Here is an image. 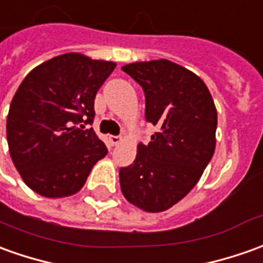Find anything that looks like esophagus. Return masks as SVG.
Instances as JSON below:
<instances>
[{"label": "esophagus", "instance_id": "obj_1", "mask_svg": "<svg viewBox=\"0 0 263 263\" xmlns=\"http://www.w3.org/2000/svg\"><path fill=\"white\" fill-rule=\"evenodd\" d=\"M108 140H110V143H111L113 146H116V144H119V143L121 142V137L120 136H110Z\"/></svg>", "mask_w": 263, "mask_h": 263}]
</instances>
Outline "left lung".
Here are the masks:
<instances>
[{"instance_id": "obj_1", "label": "left lung", "mask_w": 263, "mask_h": 263, "mask_svg": "<svg viewBox=\"0 0 263 263\" xmlns=\"http://www.w3.org/2000/svg\"><path fill=\"white\" fill-rule=\"evenodd\" d=\"M146 97V121L159 127L140 143L133 164L119 172L120 187L144 212L167 211L199 182L216 146L218 113L203 80L169 60L121 67Z\"/></svg>"}]
</instances>
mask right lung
I'll use <instances>...</instances> for the list:
<instances>
[{"label": "right lung", "mask_w": 263, "mask_h": 263, "mask_svg": "<svg viewBox=\"0 0 263 263\" xmlns=\"http://www.w3.org/2000/svg\"><path fill=\"white\" fill-rule=\"evenodd\" d=\"M116 63L67 52L27 74L11 101L7 140L25 184L45 197L77 193L107 147L84 128L94 99Z\"/></svg>", "instance_id": "add662e5"}]
</instances>
